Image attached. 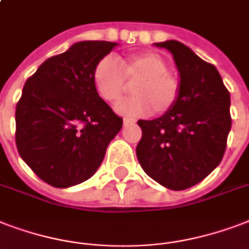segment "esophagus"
<instances>
[{"mask_svg": "<svg viewBox=\"0 0 249 249\" xmlns=\"http://www.w3.org/2000/svg\"><path fill=\"white\" fill-rule=\"evenodd\" d=\"M123 121H124L125 125L130 124V123H136V120H134V119H130V117H124V119H123Z\"/></svg>", "mask_w": 249, "mask_h": 249, "instance_id": "1", "label": "esophagus"}]
</instances>
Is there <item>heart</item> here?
Instances as JSON below:
<instances>
[{"label": "heart", "instance_id": "heart-1", "mask_svg": "<svg viewBox=\"0 0 249 249\" xmlns=\"http://www.w3.org/2000/svg\"><path fill=\"white\" fill-rule=\"evenodd\" d=\"M117 68L109 58L100 60L92 71V83L98 95L109 104H116L133 86L134 96L117 106V111L140 116L151 109L157 115L170 111L180 95V82L168 73V65L155 52H141L119 60Z\"/></svg>", "mask_w": 249, "mask_h": 249}]
</instances>
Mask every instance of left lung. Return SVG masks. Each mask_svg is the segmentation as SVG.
<instances>
[{
    "label": "left lung",
    "instance_id": "1",
    "mask_svg": "<svg viewBox=\"0 0 249 249\" xmlns=\"http://www.w3.org/2000/svg\"><path fill=\"white\" fill-rule=\"evenodd\" d=\"M174 57L180 77L175 106L154 120H138V162L163 187L183 191L221 163L231 129L230 92L217 68L176 40L155 43Z\"/></svg>",
    "mask_w": 249,
    "mask_h": 249
}]
</instances>
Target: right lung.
<instances>
[{
    "instance_id": "obj_1",
    "label": "right lung",
    "mask_w": 249,
    "mask_h": 249,
    "mask_svg": "<svg viewBox=\"0 0 249 249\" xmlns=\"http://www.w3.org/2000/svg\"><path fill=\"white\" fill-rule=\"evenodd\" d=\"M116 45L75 43L26 81L15 109V142L27 166L52 187L90 179L123 126L92 83L95 65Z\"/></svg>"
}]
</instances>
